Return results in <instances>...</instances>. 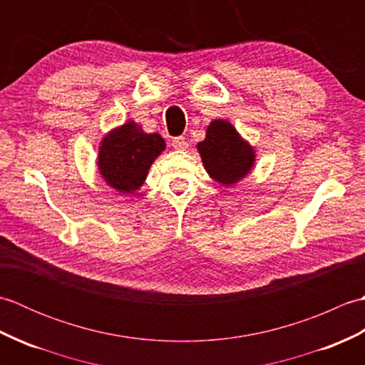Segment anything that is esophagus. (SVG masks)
I'll use <instances>...</instances> for the list:
<instances>
[{
	"label": "esophagus",
	"instance_id": "34e87169",
	"mask_svg": "<svg viewBox=\"0 0 365 365\" xmlns=\"http://www.w3.org/2000/svg\"><path fill=\"white\" fill-rule=\"evenodd\" d=\"M173 147H174V149H177V150H185V149H188V143H187V139L182 138V136L174 138V139H173Z\"/></svg>",
	"mask_w": 365,
	"mask_h": 365
}]
</instances>
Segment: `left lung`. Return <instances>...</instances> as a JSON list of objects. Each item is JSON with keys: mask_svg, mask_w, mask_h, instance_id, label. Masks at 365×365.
Segmentation results:
<instances>
[{"mask_svg": "<svg viewBox=\"0 0 365 365\" xmlns=\"http://www.w3.org/2000/svg\"><path fill=\"white\" fill-rule=\"evenodd\" d=\"M202 165L215 182L232 187L251 173L255 150L227 119H215L207 127L205 139L197 143Z\"/></svg>", "mask_w": 365, "mask_h": 365, "instance_id": "left-lung-1", "label": "left lung"}]
</instances>
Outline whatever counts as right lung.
Segmentation results:
<instances>
[{
    "label": "right lung",
    "mask_w": 365,
    "mask_h": 365,
    "mask_svg": "<svg viewBox=\"0 0 365 365\" xmlns=\"http://www.w3.org/2000/svg\"><path fill=\"white\" fill-rule=\"evenodd\" d=\"M166 143L158 133H145L128 119L108 131L98 145L97 169L105 183L122 195H133L144 185L149 169Z\"/></svg>",
    "instance_id": "add662e5"
}]
</instances>
